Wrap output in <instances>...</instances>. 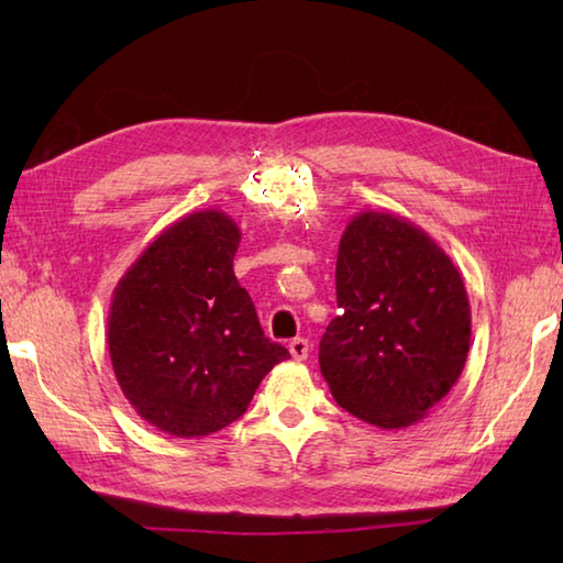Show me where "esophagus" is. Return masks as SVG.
<instances>
[{"label": "esophagus", "instance_id": "esophagus-1", "mask_svg": "<svg viewBox=\"0 0 563 563\" xmlns=\"http://www.w3.org/2000/svg\"><path fill=\"white\" fill-rule=\"evenodd\" d=\"M290 355L295 357V361H307L309 341L307 339H292L290 341Z\"/></svg>", "mask_w": 563, "mask_h": 563}]
</instances>
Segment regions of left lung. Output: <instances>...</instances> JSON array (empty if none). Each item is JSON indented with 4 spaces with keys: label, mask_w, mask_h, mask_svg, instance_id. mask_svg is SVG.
<instances>
[{
    "label": "left lung",
    "mask_w": 563,
    "mask_h": 563,
    "mask_svg": "<svg viewBox=\"0 0 563 563\" xmlns=\"http://www.w3.org/2000/svg\"><path fill=\"white\" fill-rule=\"evenodd\" d=\"M339 317L319 343L341 409L382 430L423 421L460 379L472 309L433 236L394 212H357L336 258Z\"/></svg>",
    "instance_id": "8db88e82"
}]
</instances>
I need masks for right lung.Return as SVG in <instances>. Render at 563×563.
Listing matches in <instances>:
<instances>
[{
	"label": "right lung",
	"instance_id": "right-lung-1",
	"mask_svg": "<svg viewBox=\"0 0 563 563\" xmlns=\"http://www.w3.org/2000/svg\"><path fill=\"white\" fill-rule=\"evenodd\" d=\"M236 222L200 210L154 236L118 280L109 353L133 409L162 433L202 438L244 416L271 369L288 361L263 336L234 275Z\"/></svg>",
	"mask_w": 563,
	"mask_h": 563
}]
</instances>
